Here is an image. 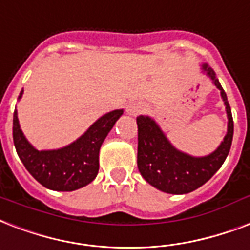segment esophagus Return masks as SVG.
I'll return each mask as SVG.
<instances>
[{
  "mask_svg": "<svg viewBox=\"0 0 250 250\" xmlns=\"http://www.w3.org/2000/svg\"><path fill=\"white\" fill-rule=\"evenodd\" d=\"M143 109H145V107L141 103H129L126 105V113L130 116H137Z\"/></svg>",
  "mask_w": 250,
  "mask_h": 250,
  "instance_id": "1",
  "label": "esophagus"
}]
</instances>
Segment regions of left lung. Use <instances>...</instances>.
I'll return each mask as SVG.
<instances>
[{
	"label": "left lung",
	"instance_id": "left-lung-1",
	"mask_svg": "<svg viewBox=\"0 0 250 250\" xmlns=\"http://www.w3.org/2000/svg\"><path fill=\"white\" fill-rule=\"evenodd\" d=\"M202 73L211 79L220 91L227 113V133L215 151L205 156H193L176 148L162 127L150 116H138V155L137 164L141 175L158 190L169 194H187L208 183L222 167L233 138V120L227 95L208 63L201 65Z\"/></svg>",
	"mask_w": 250,
	"mask_h": 250
}]
</instances>
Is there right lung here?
I'll return each mask as SVG.
<instances>
[{"mask_svg":"<svg viewBox=\"0 0 250 250\" xmlns=\"http://www.w3.org/2000/svg\"><path fill=\"white\" fill-rule=\"evenodd\" d=\"M23 90L18 96L21 100ZM124 109L99 117L79 138L55 150H38L28 142L19 125L17 108L13 116V139L19 159L36 181L51 190L73 191L92 183L99 172V151Z\"/></svg>","mask_w":250,"mask_h":250,"instance_id":"obj_1","label":"right lung"}]
</instances>
